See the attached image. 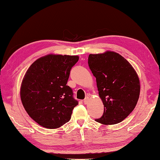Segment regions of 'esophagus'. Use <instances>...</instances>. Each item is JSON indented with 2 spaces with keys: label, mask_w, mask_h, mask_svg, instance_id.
<instances>
[{
  "label": "esophagus",
  "mask_w": 160,
  "mask_h": 160,
  "mask_svg": "<svg viewBox=\"0 0 160 160\" xmlns=\"http://www.w3.org/2000/svg\"><path fill=\"white\" fill-rule=\"evenodd\" d=\"M88 101H89V97H86L85 98V100H84V103L85 104H88Z\"/></svg>",
  "instance_id": "esophagus-1"
}]
</instances>
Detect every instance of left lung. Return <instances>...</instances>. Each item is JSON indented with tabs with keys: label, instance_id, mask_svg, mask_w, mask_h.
<instances>
[{
	"label": "left lung",
	"instance_id": "left-lung-1",
	"mask_svg": "<svg viewBox=\"0 0 160 160\" xmlns=\"http://www.w3.org/2000/svg\"><path fill=\"white\" fill-rule=\"evenodd\" d=\"M88 65L96 78L98 95L104 106V125L121 122L134 109L140 94V80L133 66L113 51L89 54Z\"/></svg>",
	"mask_w": 160,
	"mask_h": 160
}]
</instances>
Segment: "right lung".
<instances>
[{
    "label": "right lung",
    "instance_id": "1",
    "mask_svg": "<svg viewBox=\"0 0 160 160\" xmlns=\"http://www.w3.org/2000/svg\"><path fill=\"white\" fill-rule=\"evenodd\" d=\"M77 55L49 54L32 63L20 88V98L28 115L39 125L57 129L71 120L78 102L66 85Z\"/></svg>",
    "mask_w": 160,
    "mask_h": 160
}]
</instances>
